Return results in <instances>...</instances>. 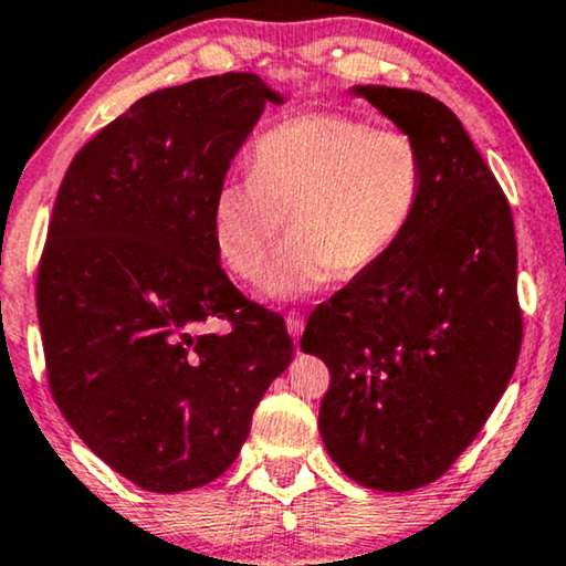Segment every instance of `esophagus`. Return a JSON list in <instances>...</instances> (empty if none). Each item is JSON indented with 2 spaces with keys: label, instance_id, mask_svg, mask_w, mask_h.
Instances as JSON below:
<instances>
[{
  "label": "esophagus",
  "instance_id": "1",
  "mask_svg": "<svg viewBox=\"0 0 566 566\" xmlns=\"http://www.w3.org/2000/svg\"><path fill=\"white\" fill-rule=\"evenodd\" d=\"M304 324H306V319L301 314H296V312L285 314V327H289V335L293 339L301 337V332H304Z\"/></svg>",
  "mask_w": 566,
  "mask_h": 566
}]
</instances>
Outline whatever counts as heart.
<instances>
[{"label":"heart","mask_w":566,"mask_h":566,"mask_svg":"<svg viewBox=\"0 0 566 566\" xmlns=\"http://www.w3.org/2000/svg\"><path fill=\"white\" fill-rule=\"evenodd\" d=\"M424 190L420 144L399 128L345 113H301L258 136L250 177L213 192L216 252L244 283H260L289 216L291 239L268 293L293 298L378 265L412 227Z\"/></svg>","instance_id":"heart-1"}]
</instances>
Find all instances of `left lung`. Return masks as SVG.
<instances>
[{
    "instance_id": "8db88e82",
    "label": "left lung",
    "mask_w": 566,
    "mask_h": 566,
    "mask_svg": "<svg viewBox=\"0 0 566 566\" xmlns=\"http://www.w3.org/2000/svg\"><path fill=\"white\" fill-rule=\"evenodd\" d=\"M415 138L424 190L386 258L308 316L301 350L329 368L319 432L368 490L436 482L497 407L523 343L510 203L451 107L353 87Z\"/></svg>"
}]
</instances>
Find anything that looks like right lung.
<instances>
[{"label": "right lung", "instance_id": "right-lung-1", "mask_svg": "<svg viewBox=\"0 0 566 566\" xmlns=\"http://www.w3.org/2000/svg\"><path fill=\"white\" fill-rule=\"evenodd\" d=\"M265 103L283 97L250 72L151 92L76 151L53 203L35 285L53 401L142 490L221 476L293 358L283 316L229 281L211 231Z\"/></svg>", "mask_w": 566, "mask_h": 566}]
</instances>
